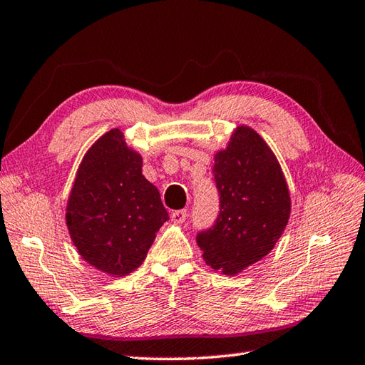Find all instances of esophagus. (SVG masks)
<instances>
[{
	"mask_svg": "<svg viewBox=\"0 0 365 365\" xmlns=\"http://www.w3.org/2000/svg\"><path fill=\"white\" fill-rule=\"evenodd\" d=\"M170 219L174 224H182V222H185V219H187V211H185V209H180V211H174L170 214Z\"/></svg>",
	"mask_w": 365,
	"mask_h": 365,
	"instance_id": "34e87169",
	"label": "esophagus"
}]
</instances>
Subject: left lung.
Segmentation results:
<instances>
[{
  "label": "left lung",
  "instance_id": "1",
  "mask_svg": "<svg viewBox=\"0 0 365 365\" xmlns=\"http://www.w3.org/2000/svg\"><path fill=\"white\" fill-rule=\"evenodd\" d=\"M220 214L196 237L205 262L233 277L274 250L292 214L287 178L270 146L255 128L238 125L214 154Z\"/></svg>",
  "mask_w": 365,
  "mask_h": 365
}]
</instances>
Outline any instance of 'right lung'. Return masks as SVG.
Returning a JSON list of instances; mask_svg holds the SVG:
<instances>
[{
	"instance_id": "obj_1",
	"label": "right lung",
	"mask_w": 365,
	"mask_h": 365,
	"mask_svg": "<svg viewBox=\"0 0 365 365\" xmlns=\"http://www.w3.org/2000/svg\"><path fill=\"white\" fill-rule=\"evenodd\" d=\"M143 158L110 128L88 148L73 178L66 224L77 252L110 277L143 264L169 219L159 191L141 174Z\"/></svg>"
}]
</instances>
